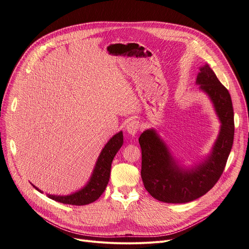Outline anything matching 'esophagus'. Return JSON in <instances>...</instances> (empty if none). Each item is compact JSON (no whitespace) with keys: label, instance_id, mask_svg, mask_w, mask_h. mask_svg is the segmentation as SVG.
Instances as JSON below:
<instances>
[{"label":"esophagus","instance_id":"1","mask_svg":"<svg viewBox=\"0 0 249 249\" xmlns=\"http://www.w3.org/2000/svg\"><path fill=\"white\" fill-rule=\"evenodd\" d=\"M138 129H139V123L137 121H131L126 125V131L129 135L131 136L136 135V133L138 132Z\"/></svg>","mask_w":249,"mask_h":249}]
</instances>
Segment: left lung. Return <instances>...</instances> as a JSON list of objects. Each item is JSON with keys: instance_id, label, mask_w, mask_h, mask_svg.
Returning <instances> with one entry per match:
<instances>
[{"instance_id": "8db88e82", "label": "left lung", "mask_w": 249, "mask_h": 249, "mask_svg": "<svg viewBox=\"0 0 249 249\" xmlns=\"http://www.w3.org/2000/svg\"><path fill=\"white\" fill-rule=\"evenodd\" d=\"M199 71L196 85L211 101L220 122L218 136L209 153L187 164L176 158L154 128L146 129L139 137L142 181L146 191L160 202L182 204L202 197L220 178L232 148L234 113L229 91L208 63Z\"/></svg>"}]
</instances>
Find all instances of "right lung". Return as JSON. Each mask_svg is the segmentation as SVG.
Returning <instances> with one entry per match:
<instances>
[{"mask_svg":"<svg viewBox=\"0 0 249 249\" xmlns=\"http://www.w3.org/2000/svg\"><path fill=\"white\" fill-rule=\"evenodd\" d=\"M122 145L123 132L119 131L114 136H112L103 147L102 151L100 152V155L98 156L93 173H91L87 184L83 188L69 195L46 194L47 197L51 200H54L62 204L74 206L88 205L98 200L101 197V195L104 193V191L106 190V187L110 179L112 161ZM32 186L38 192L43 193V191L38 189L33 184Z\"/></svg>","mask_w":249,"mask_h":249,"instance_id":"1","label":"right lung"}]
</instances>
